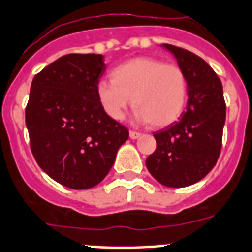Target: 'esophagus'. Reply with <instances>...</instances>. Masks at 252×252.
I'll list each match as a JSON object with an SVG mask.
<instances>
[{
	"label": "esophagus",
	"instance_id": "esophagus-1",
	"mask_svg": "<svg viewBox=\"0 0 252 252\" xmlns=\"http://www.w3.org/2000/svg\"><path fill=\"white\" fill-rule=\"evenodd\" d=\"M140 136H141V133H139V132H136V130H129V137L130 139H139Z\"/></svg>",
	"mask_w": 252,
	"mask_h": 252
}]
</instances>
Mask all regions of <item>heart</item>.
<instances>
[{
    "label": "heart",
    "mask_w": 252,
    "mask_h": 252,
    "mask_svg": "<svg viewBox=\"0 0 252 252\" xmlns=\"http://www.w3.org/2000/svg\"><path fill=\"white\" fill-rule=\"evenodd\" d=\"M111 80H100L96 94L104 112L113 120L124 118L130 101L136 116L152 126L172 124L185 109L188 79L177 64L157 58H133L115 67Z\"/></svg>",
    "instance_id": "b5f03b06"
}]
</instances>
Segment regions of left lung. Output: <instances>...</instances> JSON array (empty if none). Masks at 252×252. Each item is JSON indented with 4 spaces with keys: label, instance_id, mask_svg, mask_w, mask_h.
<instances>
[{
    "label": "left lung",
    "instance_id": "1",
    "mask_svg": "<svg viewBox=\"0 0 252 252\" xmlns=\"http://www.w3.org/2000/svg\"><path fill=\"white\" fill-rule=\"evenodd\" d=\"M188 79V105L181 118L153 133L156 151L145 164L157 181L184 188L202 180L217 164L226 120L223 88L214 70L191 51L165 43Z\"/></svg>",
    "mask_w": 252,
    "mask_h": 252
}]
</instances>
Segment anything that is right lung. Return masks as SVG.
<instances>
[{
  "mask_svg": "<svg viewBox=\"0 0 252 252\" xmlns=\"http://www.w3.org/2000/svg\"><path fill=\"white\" fill-rule=\"evenodd\" d=\"M105 71L100 54H67L34 76L25 120L41 169L71 189L94 188L129 137L97 100Z\"/></svg>",
  "mask_w": 252,
  "mask_h": 252,
  "instance_id": "right-lung-1",
  "label": "right lung"
}]
</instances>
